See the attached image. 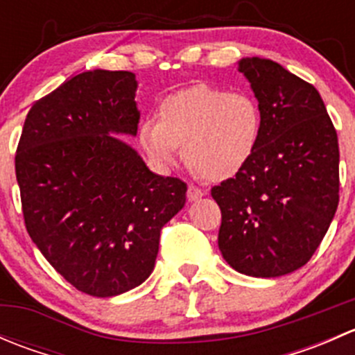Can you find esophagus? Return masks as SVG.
<instances>
[{
    "instance_id": "esophagus-1",
    "label": "esophagus",
    "mask_w": 355,
    "mask_h": 355,
    "mask_svg": "<svg viewBox=\"0 0 355 355\" xmlns=\"http://www.w3.org/2000/svg\"><path fill=\"white\" fill-rule=\"evenodd\" d=\"M204 196H206V191H200V189L196 187V185H189L187 199L191 200V202H196V200H199L200 198H204Z\"/></svg>"
}]
</instances>
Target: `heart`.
Here are the masks:
<instances>
[{"instance_id":"obj_1","label":"heart","mask_w":355,"mask_h":355,"mask_svg":"<svg viewBox=\"0 0 355 355\" xmlns=\"http://www.w3.org/2000/svg\"><path fill=\"white\" fill-rule=\"evenodd\" d=\"M263 116L252 96L209 84L171 92L157 105L156 120L137 125V142L159 170L185 157L207 180L235 177L252 159Z\"/></svg>"}]
</instances>
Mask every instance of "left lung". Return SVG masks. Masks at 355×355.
<instances>
[{
	"instance_id": "1",
	"label": "left lung",
	"mask_w": 355,
	"mask_h": 355,
	"mask_svg": "<svg viewBox=\"0 0 355 355\" xmlns=\"http://www.w3.org/2000/svg\"><path fill=\"white\" fill-rule=\"evenodd\" d=\"M263 116L252 159L213 187L218 247L239 273L277 278L299 270L338 206V139L316 87L271 60L237 63Z\"/></svg>"
}]
</instances>
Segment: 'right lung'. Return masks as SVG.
<instances>
[{
  "label": "right lung",
  "mask_w": 355,
  "mask_h": 355,
  "mask_svg": "<svg viewBox=\"0 0 355 355\" xmlns=\"http://www.w3.org/2000/svg\"><path fill=\"white\" fill-rule=\"evenodd\" d=\"M132 71L87 70L39 99L15 156L25 227L68 284L94 297L139 287L187 185L148 168L137 135Z\"/></svg>",
  "instance_id": "right-lung-1"
}]
</instances>
